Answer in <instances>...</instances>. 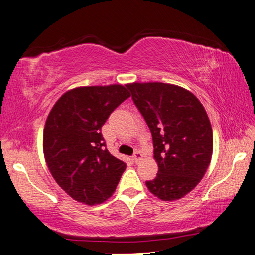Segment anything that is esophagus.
<instances>
[{"instance_id": "obj_1", "label": "esophagus", "mask_w": 255, "mask_h": 255, "mask_svg": "<svg viewBox=\"0 0 255 255\" xmlns=\"http://www.w3.org/2000/svg\"><path fill=\"white\" fill-rule=\"evenodd\" d=\"M141 157H142L141 152H140V150H135L134 154H133V160H134V162H138Z\"/></svg>"}]
</instances>
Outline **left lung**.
<instances>
[{"label":"left lung","instance_id":"obj_1","mask_svg":"<svg viewBox=\"0 0 255 255\" xmlns=\"http://www.w3.org/2000/svg\"><path fill=\"white\" fill-rule=\"evenodd\" d=\"M153 136L158 172L146 186L164 201L183 198L202 179L213 154L207 113L194 94L164 83L127 85Z\"/></svg>","mask_w":255,"mask_h":255}]
</instances>
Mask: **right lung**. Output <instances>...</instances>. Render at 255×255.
<instances>
[{
	"label": "right lung",
	"mask_w": 255,
	"mask_h": 255,
	"mask_svg": "<svg viewBox=\"0 0 255 255\" xmlns=\"http://www.w3.org/2000/svg\"><path fill=\"white\" fill-rule=\"evenodd\" d=\"M130 98L127 86H85L55 103L43 130V154L56 183L70 197L93 206L112 197L127 164L108 152L101 128Z\"/></svg>",
	"instance_id": "right-lung-1"
}]
</instances>
